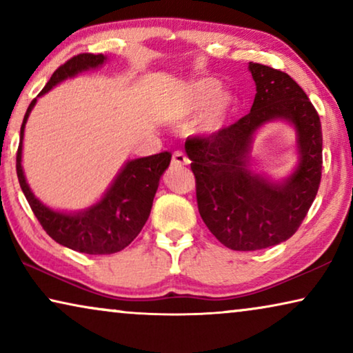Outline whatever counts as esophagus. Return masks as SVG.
Wrapping results in <instances>:
<instances>
[{
    "mask_svg": "<svg viewBox=\"0 0 353 353\" xmlns=\"http://www.w3.org/2000/svg\"><path fill=\"white\" fill-rule=\"evenodd\" d=\"M188 164H189V159H188V156L185 154V152L180 151V150L173 152L172 165H188Z\"/></svg>",
    "mask_w": 353,
    "mask_h": 353,
    "instance_id": "34e87169",
    "label": "esophagus"
}]
</instances>
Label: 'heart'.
Returning a JSON list of instances; mask_svg holds the SVG:
<instances>
[{"instance_id": "1", "label": "heart", "mask_w": 353, "mask_h": 353, "mask_svg": "<svg viewBox=\"0 0 353 353\" xmlns=\"http://www.w3.org/2000/svg\"><path fill=\"white\" fill-rule=\"evenodd\" d=\"M208 101L210 105L207 106L201 127L205 132H218L223 129L228 117L231 116L236 100L228 92H219V83L216 79L205 78L191 85L188 94V105L189 108H199Z\"/></svg>"}]
</instances>
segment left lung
<instances>
[{"instance_id": "left-lung-1", "label": "left lung", "mask_w": 353, "mask_h": 353, "mask_svg": "<svg viewBox=\"0 0 353 353\" xmlns=\"http://www.w3.org/2000/svg\"><path fill=\"white\" fill-rule=\"evenodd\" d=\"M256 84L252 110L236 124L208 137H188L185 150L196 176L199 213L224 247L254 252L298 231L321 180L320 117L298 83L283 71L250 62ZM283 119L299 135L300 164L283 182L251 170L252 135L265 121Z\"/></svg>"}]
</instances>
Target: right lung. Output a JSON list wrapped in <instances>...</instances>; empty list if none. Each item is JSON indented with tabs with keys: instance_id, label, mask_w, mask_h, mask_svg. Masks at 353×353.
I'll return each mask as SVG.
<instances>
[{
	"instance_id": "obj_1",
	"label": "right lung",
	"mask_w": 353,
	"mask_h": 353,
	"mask_svg": "<svg viewBox=\"0 0 353 353\" xmlns=\"http://www.w3.org/2000/svg\"><path fill=\"white\" fill-rule=\"evenodd\" d=\"M106 57L103 54H79L59 66L50 76L49 83L39 92L44 95L54 85L62 81L73 78L83 71L94 70L103 65ZM34 99L25 113L20 127V143L17 150V178L20 188L32 207L34 216L41 226L55 242L66 248L88 254H111L124 250L132 240L139 236L151 213L157 186L162 173L170 164V152L140 157L125 162L119 175L114 178L113 185L99 202L78 213H63L46 207L30 189L25 180L22 168V141L25 124L33 106Z\"/></svg>"
}]
</instances>
